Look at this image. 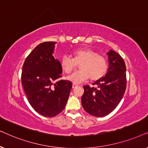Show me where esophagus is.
<instances>
[{"mask_svg":"<svg viewBox=\"0 0 148 148\" xmlns=\"http://www.w3.org/2000/svg\"><path fill=\"white\" fill-rule=\"evenodd\" d=\"M77 84H73L72 88H75V87H77Z\"/></svg>","mask_w":148,"mask_h":148,"instance_id":"1","label":"esophagus"}]
</instances>
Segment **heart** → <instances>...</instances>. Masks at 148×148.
<instances>
[{
    "label": "heart",
    "instance_id": "obj_1",
    "mask_svg": "<svg viewBox=\"0 0 148 148\" xmlns=\"http://www.w3.org/2000/svg\"><path fill=\"white\" fill-rule=\"evenodd\" d=\"M72 56L73 58L63 55L60 60V66L66 74L73 71L80 63V70L68 77V79L71 82L78 84L89 78L95 82L102 78L108 71L106 58L90 48H84L74 50Z\"/></svg>",
    "mask_w": 148,
    "mask_h": 148
}]
</instances>
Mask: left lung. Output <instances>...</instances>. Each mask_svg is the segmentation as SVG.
Wrapping results in <instances>:
<instances>
[{"label":"left lung","mask_w":148,"mask_h":148,"mask_svg":"<svg viewBox=\"0 0 148 148\" xmlns=\"http://www.w3.org/2000/svg\"><path fill=\"white\" fill-rule=\"evenodd\" d=\"M109 67L106 75L92 85L84 86L82 97L83 108L96 117L104 116L116 108L122 100L127 86L126 66L123 58L116 52L110 50Z\"/></svg>","instance_id":"8db88e82"}]
</instances>
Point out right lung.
I'll list each match as a JSON object with an SVG mask.
<instances>
[{
	"instance_id": "1",
	"label": "right lung",
	"mask_w": 148,
	"mask_h": 148,
	"mask_svg": "<svg viewBox=\"0 0 148 148\" xmlns=\"http://www.w3.org/2000/svg\"><path fill=\"white\" fill-rule=\"evenodd\" d=\"M54 42H42L25 58L21 73V84L32 108L40 114L53 117L66 106L72 83L58 80L62 72L55 59Z\"/></svg>"
}]
</instances>
